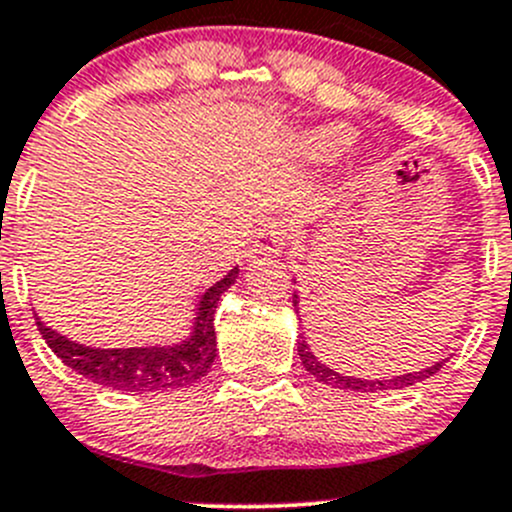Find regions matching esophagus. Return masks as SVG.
<instances>
[{"label": "esophagus", "mask_w": 512, "mask_h": 512, "mask_svg": "<svg viewBox=\"0 0 512 512\" xmlns=\"http://www.w3.org/2000/svg\"><path fill=\"white\" fill-rule=\"evenodd\" d=\"M290 229L283 219H272V222L262 224L255 234V252L257 255H280L288 245Z\"/></svg>", "instance_id": "1"}]
</instances>
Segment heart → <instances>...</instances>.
Segmentation results:
<instances>
[{"mask_svg": "<svg viewBox=\"0 0 512 512\" xmlns=\"http://www.w3.org/2000/svg\"><path fill=\"white\" fill-rule=\"evenodd\" d=\"M351 141L353 133L346 126H323L310 133V148L321 159H333V156L343 154Z\"/></svg>", "mask_w": 512, "mask_h": 512, "instance_id": "b5f03b06", "label": "heart"}]
</instances>
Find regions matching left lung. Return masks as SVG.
I'll return each mask as SVG.
<instances>
[{"mask_svg": "<svg viewBox=\"0 0 512 512\" xmlns=\"http://www.w3.org/2000/svg\"><path fill=\"white\" fill-rule=\"evenodd\" d=\"M293 305H295V313L300 315V295H293ZM298 356L303 361L305 371H310L313 379H318L321 384L333 386V389H346V391H386V389H404V386H412L417 381L429 379L432 374H437L444 364H447V358L437 361V364L427 366V369H419V371H409V374H399V376H384V379H356V376H346V374H338L336 369L326 366L321 358L315 356L310 351L308 341H305V333L300 331L298 336Z\"/></svg>", "mask_w": 512, "mask_h": 512, "instance_id": "1", "label": "left lung"}]
</instances>
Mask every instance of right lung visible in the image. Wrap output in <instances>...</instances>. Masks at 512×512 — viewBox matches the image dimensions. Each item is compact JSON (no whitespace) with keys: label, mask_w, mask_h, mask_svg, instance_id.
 I'll list each match as a JSON object with an SVG mask.
<instances>
[{"label":"right lung","mask_w":512,"mask_h":512,"mask_svg":"<svg viewBox=\"0 0 512 512\" xmlns=\"http://www.w3.org/2000/svg\"><path fill=\"white\" fill-rule=\"evenodd\" d=\"M237 275H240V267H232L222 280L204 290L189 336L176 343H146V346L121 348L85 346V343L73 341L55 328L45 326L40 315H37V328L47 346L57 353V358H62V364L78 371L93 384L131 391V394L181 389V386L197 384L212 369L214 356H217L214 313H217L222 293L232 288Z\"/></svg>","instance_id":"obj_1"}]
</instances>
